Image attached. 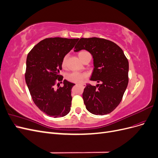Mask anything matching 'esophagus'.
<instances>
[{"label":"esophagus","mask_w":158,"mask_h":158,"mask_svg":"<svg viewBox=\"0 0 158 158\" xmlns=\"http://www.w3.org/2000/svg\"><path fill=\"white\" fill-rule=\"evenodd\" d=\"M80 85H82V86H84V84H80Z\"/></svg>","instance_id":"34e87169"}]
</instances>
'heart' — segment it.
I'll return each mask as SVG.
<instances>
[{
  "instance_id": "1",
  "label": "heart",
  "mask_w": 158,
  "mask_h": 158,
  "mask_svg": "<svg viewBox=\"0 0 158 158\" xmlns=\"http://www.w3.org/2000/svg\"><path fill=\"white\" fill-rule=\"evenodd\" d=\"M89 55H90L89 52L84 50L81 51L78 53L80 59H82V57ZM67 60H68V55H65L63 57V60H62V66H63V67H65L66 66V64H67ZM84 77H85L84 74L80 73H76V72H74V73H70L67 75V79L69 81L73 82H76V83H80L82 82V81L84 80Z\"/></svg>"
}]
</instances>
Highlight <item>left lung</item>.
<instances>
[{
    "label": "left lung",
    "instance_id": "8db88e82",
    "mask_svg": "<svg viewBox=\"0 0 158 158\" xmlns=\"http://www.w3.org/2000/svg\"><path fill=\"white\" fill-rule=\"evenodd\" d=\"M85 49L94 59V69L82 97L89 112L104 115L112 112L121 102L128 83V61L123 51L114 42L98 37L81 38L74 52Z\"/></svg>",
    "mask_w": 158,
    "mask_h": 158
}]
</instances>
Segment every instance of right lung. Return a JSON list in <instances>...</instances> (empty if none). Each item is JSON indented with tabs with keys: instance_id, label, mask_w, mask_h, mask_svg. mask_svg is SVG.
I'll return each instance as SVG.
<instances>
[{
	"instance_id": "1",
	"label": "right lung",
	"mask_w": 158,
	"mask_h": 158,
	"mask_svg": "<svg viewBox=\"0 0 158 158\" xmlns=\"http://www.w3.org/2000/svg\"><path fill=\"white\" fill-rule=\"evenodd\" d=\"M78 40L46 38L33 47L27 55L26 84L36 106L49 117H62L70 111L71 89L75 84L64 80L63 86L58 85L56 89L55 85L63 78L60 75L63 57Z\"/></svg>"
}]
</instances>
